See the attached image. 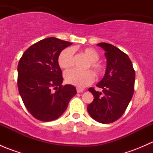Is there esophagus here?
<instances>
[{"instance_id": "34e87169", "label": "esophagus", "mask_w": 153, "mask_h": 153, "mask_svg": "<svg viewBox=\"0 0 153 153\" xmlns=\"http://www.w3.org/2000/svg\"><path fill=\"white\" fill-rule=\"evenodd\" d=\"M84 90V89H83V88H79V87L77 88V92H78V93H80V92H82Z\"/></svg>"}]
</instances>
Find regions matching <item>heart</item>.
I'll use <instances>...</instances> for the list:
<instances>
[{"instance_id":"obj_1","label":"heart","mask_w":153,"mask_h":153,"mask_svg":"<svg viewBox=\"0 0 153 153\" xmlns=\"http://www.w3.org/2000/svg\"><path fill=\"white\" fill-rule=\"evenodd\" d=\"M82 53L89 60L85 68H92L98 78L105 74L106 67L104 64L99 62V53L93 48L87 47L82 50ZM58 65L63 69H69L72 67L74 63L73 51L71 48L67 47L63 49L58 58ZM66 82L72 85L84 87L90 84L95 80V75L90 70L80 71L78 69H70L64 74Z\"/></svg>"}]
</instances>
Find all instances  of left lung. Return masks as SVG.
Masks as SVG:
<instances>
[{
	"label": "left lung",
	"mask_w": 153,
	"mask_h": 153,
	"mask_svg": "<svg viewBox=\"0 0 153 153\" xmlns=\"http://www.w3.org/2000/svg\"><path fill=\"white\" fill-rule=\"evenodd\" d=\"M97 45L105 50L107 64L105 75L96 85L102 92L89 88L94 100L87 111L98 122L110 124L122 116L132 99L135 72L128 55L118 48L106 43Z\"/></svg>",
	"instance_id": "obj_1"
}]
</instances>
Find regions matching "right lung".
<instances>
[{
  "label": "right lung",
  "instance_id": "obj_1",
  "mask_svg": "<svg viewBox=\"0 0 153 153\" xmlns=\"http://www.w3.org/2000/svg\"><path fill=\"white\" fill-rule=\"evenodd\" d=\"M72 43L47 38L29 47L18 66V87L29 113L41 121L59 118L77 93L75 86L62 85V71L58 58ZM56 92H51V89Z\"/></svg>",
  "mask_w": 153,
  "mask_h": 153
}]
</instances>
